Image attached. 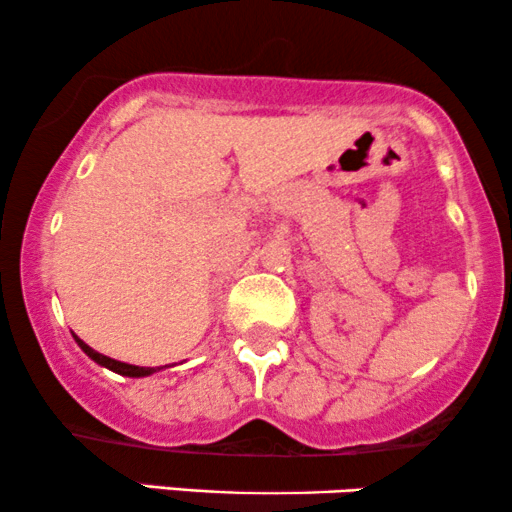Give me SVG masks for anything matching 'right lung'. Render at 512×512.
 Instances as JSON below:
<instances>
[{
    "mask_svg": "<svg viewBox=\"0 0 512 512\" xmlns=\"http://www.w3.org/2000/svg\"><path fill=\"white\" fill-rule=\"evenodd\" d=\"M74 340L78 342V347H81V350L86 352L90 359H93V362H98L100 366H105V369L114 371V374L131 376V378H141V376H150V374H155V371H160V369H162V366H134V364L117 362V359H110V357H105V354L95 352L93 347H88L86 342H83L81 338H78V335H74Z\"/></svg>",
    "mask_w": 512,
    "mask_h": 512,
    "instance_id": "1",
    "label": "right lung"
}]
</instances>
